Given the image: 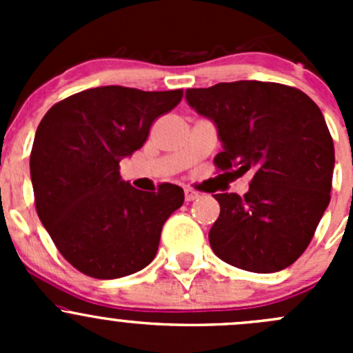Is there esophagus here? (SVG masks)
Masks as SVG:
<instances>
[{
    "label": "esophagus",
    "mask_w": 353,
    "mask_h": 353,
    "mask_svg": "<svg viewBox=\"0 0 353 353\" xmlns=\"http://www.w3.org/2000/svg\"><path fill=\"white\" fill-rule=\"evenodd\" d=\"M184 198H186V201H194L198 198V193L193 188H184Z\"/></svg>",
    "instance_id": "1"
}]
</instances>
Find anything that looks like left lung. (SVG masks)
<instances>
[{"label":"left lung","instance_id":"8db88e82","mask_svg":"<svg viewBox=\"0 0 353 353\" xmlns=\"http://www.w3.org/2000/svg\"><path fill=\"white\" fill-rule=\"evenodd\" d=\"M186 101L215 123L225 174H251L249 191L215 194L220 215L210 229L222 261L273 273L297 261L328 208L334 147L321 109L299 88L232 81L190 88Z\"/></svg>","mask_w":353,"mask_h":353}]
</instances>
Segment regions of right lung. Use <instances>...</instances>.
<instances>
[{
  "label": "right lung",
  "instance_id": "right-lung-1",
  "mask_svg": "<svg viewBox=\"0 0 353 353\" xmlns=\"http://www.w3.org/2000/svg\"><path fill=\"white\" fill-rule=\"evenodd\" d=\"M183 90L143 92L108 85L70 95L35 131L30 179L37 215L78 272L121 279L150 265L160 232L184 203L183 188L134 190L119 162L147 141L150 126L172 110Z\"/></svg>",
  "mask_w": 353,
  "mask_h": 353
}]
</instances>
